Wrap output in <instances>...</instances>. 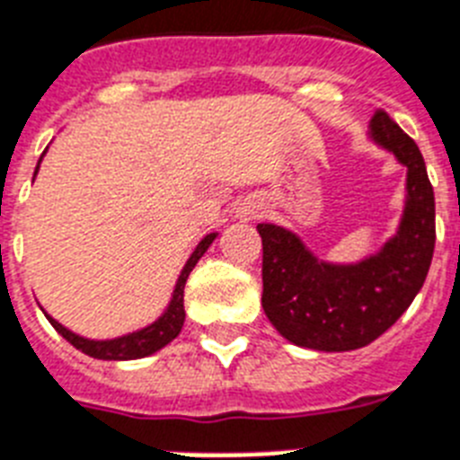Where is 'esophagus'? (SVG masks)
<instances>
[{
	"mask_svg": "<svg viewBox=\"0 0 460 460\" xmlns=\"http://www.w3.org/2000/svg\"><path fill=\"white\" fill-rule=\"evenodd\" d=\"M238 215H241V219H254L257 215H260V206H254V203H245V206L238 210Z\"/></svg>",
	"mask_w": 460,
	"mask_h": 460,
	"instance_id": "34e87169",
	"label": "esophagus"
}]
</instances>
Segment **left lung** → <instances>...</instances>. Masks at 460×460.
Here are the masks:
<instances>
[{"label":"left lung","instance_id":"left-lung-1","mask_svg":"<svg viewBox=\"0 0 460 460\" xmlns=\"http://www.w3.org/2000/svg\"><path fill=\"white\" fill-rule=\"evenodd\" d=\"M372 137L407 165V203L395 236L358 264L315 260L292 231L257 224L261 306L288 341L314 350H355L379 339L414 302L435 250V194L416 142L388 111L372 117Z\"/></svg>","mask_w":460,"mask_h":460}]
</instances>
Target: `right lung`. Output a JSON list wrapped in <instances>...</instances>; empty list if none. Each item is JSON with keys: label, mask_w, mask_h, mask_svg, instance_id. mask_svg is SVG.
I'll return each mask as SVG.
<instances>
[{"label": "right lung", "mask_w": 460, "mask_h": 460, "mask_svg": "<svg viewBox=\"0 0 460 460\" xmlns=\"http://www.w3.org/2000/svg\"><path fill=\"white\" fill-rule=\"evenodd\" d=\"M40 168V164H37ZM217 234H208L203 241L196 245V250L191 252L189 261L184 264L182 273L177 278L175 292H172V299L168 304V311H165L161 318L154 323V325L145 327L140 332H133V334H126V337L119 339H107V341H93V339H84L75 332H69L67 327H63L60 323L51 318V315H46V318L51 320V325L56 327L58 334H63L75 349H79L81 353L91 355V358H98V360H135V358H145V355L156 353L158 349H164L165 343H171L172 339L180 334L184 325V285H187V278L191 273V269L196 266V261L203 257L208 248H210V243L215 241Z\"/></svg>", "instance_id": "right-lung-1"}]
</instances>
